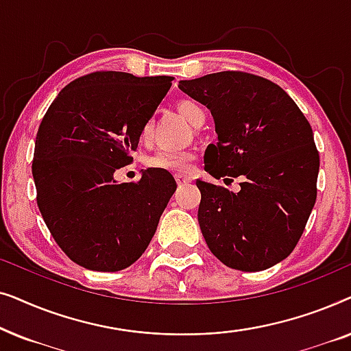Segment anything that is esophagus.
I'll return each mask as SVG.
<instances>
[{
  "mask_svg": "<svg viewBox=\"0 0 351 351\" xmlns=\"http://www.w3.org/2000/svg\"><path fill=\"white\" fill-rule=\"evenodd\" d=\"M176 182H177V185H186L191 182V177L184 176V174H176Z\"/></svg>",
  "mask_w": 351,
  "mask_h": 351,
  "instance_id": "obj_1",
  "label": "esophagus"
}]
</instances>
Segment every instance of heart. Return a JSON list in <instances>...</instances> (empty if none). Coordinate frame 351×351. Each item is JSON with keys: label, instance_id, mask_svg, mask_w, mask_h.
<instances>
[{"label": "heart", "instance_id": "b5f03b06", "mask_svg": "<svg viewBox=\"0 0 351 351\" xmlns=\"http://www.w3.org/2000/svg\"><path fill=\"white\" fill-rule=\"evenodd\" d=\"M177 112L189 121L191 126H198L199 123H204V112L195 100L191 99H180L177 102ZM153 128L152 119H147L143 123L141 137L148 138ZM195 155L191 152L186 150H169V148H161L156 153L148 158V165L153 167H160V169L166 171H174V172H186L193 165Z\"/></svg>", "mask_w": 351, "mask_h": 351}]
</instances>
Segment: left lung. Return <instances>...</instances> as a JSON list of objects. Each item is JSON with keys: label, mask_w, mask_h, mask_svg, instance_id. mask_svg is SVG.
<instances>
[{"label": "left lung", "mask_w": 351, "mask_h": 351, "mask_svg": "<svg viewBox=\"0 0 351 351\" xmlns=\"http://www.w3.org/2000/svg\"><path fill=\"white\" fill-rule=\"evenodd\" d=\"M179 88L214 117L219 141L206 148L204 169L241 180L238 193L196 180L208 247L234 270L276 265L294 251L316 201L319 153L308 119L285 89L246 71L182 80Z\"/></svg>", "instance_id": "1"}]
</instances>
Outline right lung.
Segmentation results:
<instances>
[{
    "label": "right lung",
    "instance_id": "right-lung-1",
    "mask_svg": "<svg viewBox=\"0 0 351 351\" xmlns=\"http://www.w3.org/2000/svg\"><path fill=\"white\" fill-rule=\"evenodd\" d=\"M172 76L94 71L71 81L38 128L32 172L36 203L59 247L78 265L118 271L145 252L177 184L150 167L141 180L117 184L131 165L143 123Z\"/></svg>",
    "mask_w": 351,
    "mask_h": 351
}]
</instances>
